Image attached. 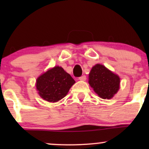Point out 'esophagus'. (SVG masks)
<instances>
[{"label":"esophagus","instance_id":"obj_1","mask_svg":"<svg viewBox=\"0 0 149 149\" xmlns=\"http://www.w3.org/2000/svg\"><path fill=\"white\" fill-rule=\"evenodd\" d=\"M79 80H81V81H84V80H86V76L85 75H83V76L79 77Z\"/></svg>","mask_w":149,"mask_h":149}]
</instances>
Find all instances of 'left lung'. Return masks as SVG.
Returning a JSON list of instances; mask_svg holds the SVG:
<instances>
[{"label":"left lung","mask_w":149,"mask_h":149,"mask_svg":"<svg viewBox=\"0 0 149 149\" xmlns=\"http://www.w3.org/2000/svg\"><path fill=\"white\" fill-rule=\"evenodd\" d=\"M89 84L101 98L109 100L118 91L120 78L103 65L96 64L89 73Z\"/></svg>","instance_id":"left-lung-1"}]
</instances>
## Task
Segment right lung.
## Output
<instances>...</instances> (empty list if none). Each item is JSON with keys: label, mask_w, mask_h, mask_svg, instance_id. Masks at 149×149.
<instances>
[{"label": "right lung", "mask_w": 149, "mask_h": 149, "mask_svg": "<svg viewBox=\"0 0 149 149\" xmlns=\"http://www.w3.org/2000/svg\"><path fill=\"white\" fill-rule=\"evenodd\" d=\"M75 80L68 73L59 66L48 70L36 80V88L43 100L56 102L67 95Z\"/></svg>", "instance_id": "1"}]
</instances>
